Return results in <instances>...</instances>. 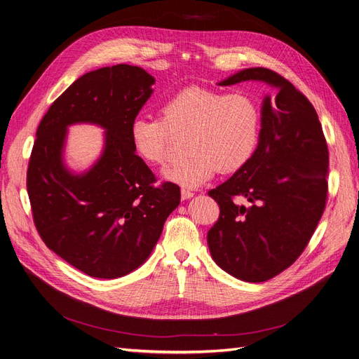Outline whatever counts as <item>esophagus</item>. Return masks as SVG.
Instances as JSON below:
<instances>
[{
  "instance_id": "1",
  "label": "esophagus",
  "mask_w": 359,
  "mask_h": 359,
  "mask_svg": "<svg viewBox=\"0 0 359 359\" xmlns=\"http://www.w3.org/2000/svg\"><path fill=\"white\" fill-rule=\"evenodd\" d=\"M193 196H194V193H193V191H190V190H187V189H182V190H181V198H182V200L191 198Z\"/></svg>"
}]
</instances>
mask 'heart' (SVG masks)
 Wrapping results in <instances>:
<instances>
[{
    "mask_svg": "<svg viewBox=\"0 0 359 359\" xmlns=\"http://www.w3.org/2000/svg\"><path fill=\"white\" fill-rule=\"evenodd\" d=\"M159 113L161 119L137 116L131 122V144L146 163L162 165L173 135L187 137L189 154L163 170V178L185 189L200 187L218 170L233 174L245 168L259 142L261 111L246 94L189 85L168 95Z\"/></svg>",
    "mask_w": 359,
    "mask_h": 359,
    "instance_id": "obj_1",
    "label": "heart"
}]
</instances>
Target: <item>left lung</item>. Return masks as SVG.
Returning <instances> with one entry per match:
<instances>
[{
  "label": "left lung",
  "mask_w": 359,
  "mask_h": 359,
  "mask_svg": "<svg viewBox=\"0 0 359 359\" xmlns=\"http://www.w3.org/2000/svg\"><path fill=\"white\" fill-rule=\"evenodd\" d=\"M245 81H261L277 91L264 97L252 161L209 191L219 205V218L209 229L208 245L229 276L262 283L297 259L321 219L328 149L317 111L287 79L249 67L219 85Z\"/></svg>",
  "instance_id": "left-lung-1"
}]
</instances>
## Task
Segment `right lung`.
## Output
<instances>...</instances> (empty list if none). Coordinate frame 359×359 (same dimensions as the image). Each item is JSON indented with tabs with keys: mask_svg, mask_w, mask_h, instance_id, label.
Returning a JSON list of instances; mask_svg holds the SVG:
<instances>
[{
	"mask_svg": "<svg viewBox=\"0 0 359 359\" xmlns=\"http://www.w3.org/2000/svg\"><path fill=\"white\" fill-rule=\"evenodd\" d=\"M154 78L130 65L82 75L42 118L27 168L34 222L47 248L95 278H119L147 261L181 200L177 184L154 187L130 138L131 122L153 94ZM105 130L104 151L83 172L64 163L67 128Z\"/></svg>",
	"mask_w": 359,
	"mask_h": 359,
	"instance_id": "add662e5",
	"label": "right lung"
}]
</instances>
